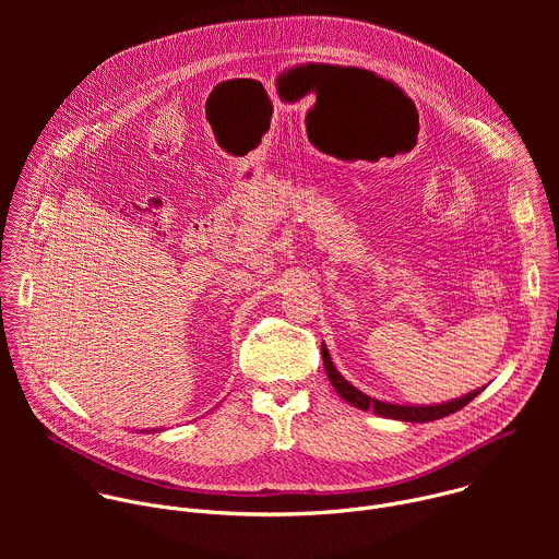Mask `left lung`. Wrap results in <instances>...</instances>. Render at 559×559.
I'll return each instance as SVG.
<instances>
[{"label": "left lung", "mask_w": 559, "mask_h": 559, "mask_svg": "<svg viewBox=\"0 0 559 559\" xmlns=\"http://www.w3.org/2000/svg\"><path fill=\"white\" fill-rule=\"evenodd\" d=\"M321 354H323V365L328 371V378L332 382V386L336 389V393L343 397L345 403H349L352 407L360 409V412H371L376 416L382 418H391V420H401V423H431V420H440L444 416H451L455 412H460L462 407H466L473 397L485 391V386H477L460 397H453V401L447 403H438V405H401V403H386V401H378V397L367 395L365 391H360L358 386H354L347 378H343V373L336 369V365L332 362L330 349L325 343H321Z\"/></svg>", "instance_id": "obj_1"}]
</instances>
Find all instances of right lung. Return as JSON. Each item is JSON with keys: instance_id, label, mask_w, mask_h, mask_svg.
<instances>
[{"instance_id": "obj_1", "label": "right lung", "mask_w": 559, "mask_h": 559, "mask_svg": "<svg viewBox=\"0 0 559 559\" xmlns=\"http://www.w3.org/2000/svg\"><path fill=\"white\" fill-rule=\"evenodd\" d=\"M156 431H158V429H156Z\"/></svg>"}]
</instances>
